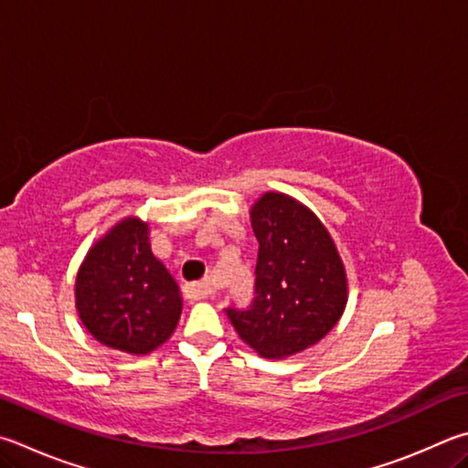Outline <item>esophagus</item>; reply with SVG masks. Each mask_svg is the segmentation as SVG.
Instances as JSON below:
<instances>
[{"mask_svg":"<svg viewBox=\"0 0 468 468\" xmlns=\"http://www.w3.org/2000/svg\"><path fill=\"white\" fill-rule=\"evenodd\" d=\"M210 294H212V286H210L208 280H205V282H197V284L186 286V296H188L190 301L208 299Z\"/></svg>","mask_w":468,"mask_h":468,"instance_id":"1","label":"esophagus"}]
</instances>
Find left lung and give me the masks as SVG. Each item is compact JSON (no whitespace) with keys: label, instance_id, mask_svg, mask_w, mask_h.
<instances>
[{"label":"left lung","instance_id":"8db88e82","mask_svg":"<svg viewBox=\"0 0 468 468\" xmlns=\"http://www.w3.org/2000/svg\"><path fill=\"white\" fill-rule=\"evenodd\" d=\"M250 217L260 243L256 296L227 315L261 358H286L335 327L347 303L346 268L327 229L299 200L266 192Z\"/></svg>","mask_w":468,"mask_h":468}]
</instances>
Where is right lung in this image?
I'll list each match as a JSON object with an SVG mask.
<instances>
[{
  "label": "right lung",
  "mask_w": 468,
  "mask_h": 468,
  "mask_svg": "<svg viewBox=\"0 0 468 468\" xmlns=\"http://www.w3.org/2000/svg\"><path fill=\"white\" fill-rule=\"evenodd\" d=\"M75 307L90 334L112 350L139 356L167 342L182 296L153 256L147 223L126 217L93 245L75 278Z\"/></svg>",
  "instance_id": "obj_1"
}]
</instances>
